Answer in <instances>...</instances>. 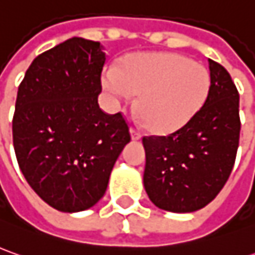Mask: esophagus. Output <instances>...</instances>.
<instances>
[{
  "label": "esophagus",
  "instance_id": "1",
  "mask_svg": "<svg viewBox=\"0 0 255 255\" xmlns=\"http://www.w3.org/2000/svg\"><path fill=\"white\" fill-rule=\"evenodd\" d=\"M129 134H131V138H132L134 141H138V139H141V134H139L138 131H135L134 128H131V129H129Z\"/></svg>",
  "mask_w": 255,
  "mask_h": 255
}]
</instances>
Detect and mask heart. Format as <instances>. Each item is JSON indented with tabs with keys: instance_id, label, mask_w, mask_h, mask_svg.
I'll use <instances>...</instances> for the list:
<instances>
[{
	"instance_id": "1",
	"label": "heart",
	"mask_w": 255,
	"mask_h": 255,
	"mask_svg": "<svg viewBox=\"0 0 255 255\" xmlns=\"http://www.w3.org/2000/svg\"><path fill=\"white\" fill-rule=\"evenodd\" d=\"M103 86L119 104L138 97V114L155 134H169L196 116L210 92V73L178 53H141L103 73Z\"/></svg>"
}]
</instances>
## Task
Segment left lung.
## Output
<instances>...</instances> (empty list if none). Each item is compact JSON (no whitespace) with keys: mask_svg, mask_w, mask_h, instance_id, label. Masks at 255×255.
<instances>
[{"mask_svg":"<svg viewBox=\"0 0 255 255\" xmlns=\"http://www.w3.org/2000/svg\"><path fill=\"white\" fill-rule=\"evenodd\" d=\"M210 92L186 126L144 136V188L155 206L190 213L209 205L232 173L240 138L239 92L229 72L209 59Z\"/></svg>","mask_w":255,"mask_h":255,"instance_id":"8db88e82","label":"left lung"}]
</instances>
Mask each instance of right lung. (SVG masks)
Returning <instances> with one entry per match:
<instances>
[{"instance_id":"obj_1","label":"right lung","mask_w":255,"mask_h":255,"mask_svg":"<svg viewBox=\"0 0 255 255\" xmlns=\"http://www.w3.org/2000/svg\"><path fill=\"white\" fill-rule=\"evenodd\" d=\"M104 63L100 42L72 38L35 57L18 87L16 161L36 195L65 213L90 209L103 198L131 139L121 113L99 107Z\"/></svg>"}]
</instances>
